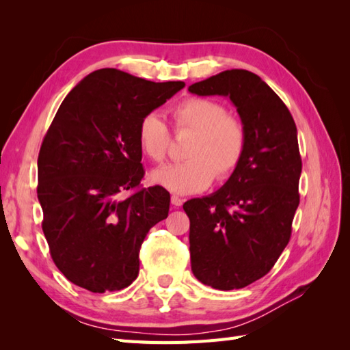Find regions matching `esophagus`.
<instances>
[{
  "label": "esophagus",
  "instance_id": "1",
  "mask_svg": "<svg viewBox=\"0 0 350 350\" xmlns=\"http://www.w3.org/2000/svg\"><path fill=\"white\" fill-rule=\"evenodd\" d=\"M171 204H174V206H182L183 204V198H180V197H177V196H171Z\"/></svg>",
  "mask_w": 350,
  "mask_h": 350
}]
</instances>
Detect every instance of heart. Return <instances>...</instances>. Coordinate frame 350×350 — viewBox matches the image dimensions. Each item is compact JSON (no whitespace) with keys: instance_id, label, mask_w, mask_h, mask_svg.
Masks as SVG:
<instances>
[{"instance_id":"obj_1","label":"heart","mask_w":350,"mask_h":350,"mask_svg":"<svg viewBox=\"0 0 350 350\" xmlns=\"http://www.w3.org/2000/svg\"><path fill=\"white\" fill-rule=\"evenodd\" d=\"M177 131H191L187 161L152 171L150 180L176 194H196L209 188L215 176L227 179L239 167L247 148L243 123L227 113L221 102L188 98L173 108ZM138 144L148 159L162 162L170 147L167 123L156 113L146 114L138 124Z\"/></svg>"}]
</instances>
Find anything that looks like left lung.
<instances>
[{
    "label": "left lung",
    "mask_w": 350,
    "mask_h": 350,
    "mask_svg": "<svg viewBox=\"0 0 350 350\" xmlns=\"http://www.w3.org/2000/svg\"><path fill=\"white\" fill-rule=\"evenodd\" d=\"M224 96L247 131L243 158L217 192L183 204L191 269L218 290L247 287L272 269L292 234L302 161L293 117L256 73L232 69L189 85Z\"/></svg>",
    "instance_id": "8db88e82"
}]
</instances>
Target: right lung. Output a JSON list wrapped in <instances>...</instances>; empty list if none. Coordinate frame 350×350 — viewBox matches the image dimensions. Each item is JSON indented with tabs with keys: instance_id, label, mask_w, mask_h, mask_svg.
I'll list each match as a JSON object with an SVG mask.
<instances>
[{
	"instance_id": "add662e5",
	"label": "right lung",
	"mask_w": 350,
	"mask_h": 350,
	"mask_svg": "<svg viewBox=\"0 0 350 350\" xmlns=\"http://www.w3.org/2000/svg\"><path fill=\"white\" fill-rule=\"evenodd\" d=\"M183 87L107 68L62 102L37 159V198L51 257L73 284L103 293L138 277L141 243L170 209L162 187L122 197L144 176L138 124Z\"/></svg>"
}]
</instances>
